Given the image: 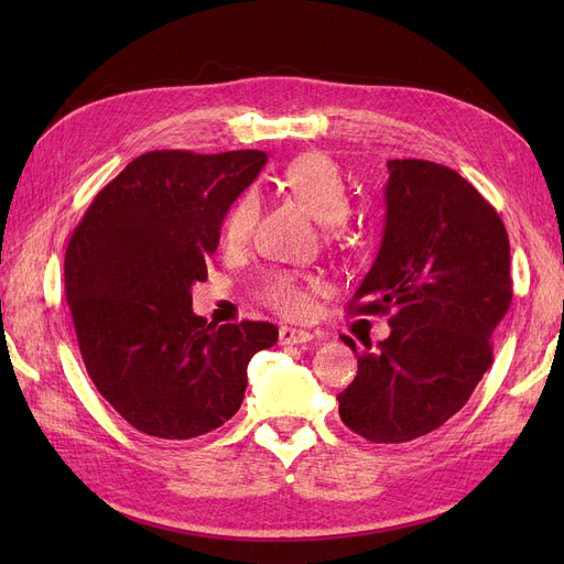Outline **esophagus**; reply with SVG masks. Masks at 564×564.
<instances>
[{
	"label": "esophagus",
	"mask_w": 564,
	"mask_h": 564,
	"mask_svg": "<svg viewBox=\"0 0 564 564\" xmlns=\"http://www.w3.org/2000/svg\"><path fill=\"white\" fill-rule=\"evenodd\" d=\"M313 338L311 332H303V329H292V327H282L280 329V344L282 346H299V344H308Z\"/></svg>",
	"instance_id": "esophagus-1"
}]
</instances>
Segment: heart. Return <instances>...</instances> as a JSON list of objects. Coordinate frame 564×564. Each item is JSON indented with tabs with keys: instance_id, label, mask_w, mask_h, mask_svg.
<instances>
[{
	"instance_id": "heart-1",
	"label": "heart",
	"mask_w": 564,
	"mask_h": 564,
	"mask_svg": "<svg viewBox=\"0 0 564 564\" xmlns=\"http://www.w3.org/2000/svg\"><path fill=\"white\" fill-rule=\"evenodd\" d=\"M278 183L289 197H294L303 209L322 220L324 235L329 240L344 237V226L338 218L348 207V193L344 176L327 155L303 152L282 166ZM256 216H259V199L253 193H242L220 220V242L230 249L242 247L253 230ZM317 286L319 282L315 278H303L296 272H270L263 280L261 296L280 315L303 317L311 311V294Z\"/></svg>"
}]
</instances>
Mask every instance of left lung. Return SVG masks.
I'll return each mask as SVG.
<instances>
[{
  "mask_svg": "<svg viewBox=\"0 0 564 564\" xmlns=\"http://www.w3.org/2000/svg\"><path fill=\"white\" fill-rule=\"evenodd\" d=\"M386 230L352 296L388 315L390 336L357 357L338 414L369 442L416 440L468 402L491 367V334L513 301L508 232L454 169L390 160ZM357 352L355 340L344 338Z\"/></svg>",
  "mask_w": 564,
  "mask_h": 564,
  "instance_id": "left-lung-1",
  "label": "left lung"
}]
</instances>
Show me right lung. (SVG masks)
Segmentation results:
<instances>
[{
    "mask_svg": "<svg viewBox=\"0 0 564 564\" xmlns=\"http://www.w3.org/2000/svg\"><path fill=\"white\" fill-rule=\"evenodd\" d=\"M261 150H152L82 216L65 251V299L84 367L135 431L191 440L232 419L251 357L278 344L270 322L207 324L195 282L220 220L265 164Z\"/></svg>",
    "mask_w": 564,
    "mask_h": 564,
    "instance_id": "add662e5",
    "label": "right lung"
}]
</instances>
